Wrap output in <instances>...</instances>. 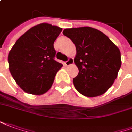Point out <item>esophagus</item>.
I'll list each match as a JSON object with an SVG mask.
<instances>
[{"mask_svg": "<svg viewBox=\"0 0 132 132\" xmlns=\"http://www.w3.org/2000/svg\"><path fill=\"white\" fill-rule=\"evenodd\" d=\"M74 63V61H73V58H69L68 59V61H66V62H64V64L66 65V66H70V65H73Z\"/></svg>", "mask_w": 132, "mask_h": 132, "instance_id": "34e87169", "label": "esophagus"}]
</instances>
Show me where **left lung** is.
<instances>
[{
	"instance_id": "8db88e82",
	"label": "left lung",
	"mask_w": 132,
	"mask_h": 132,
	"mask_svg": "<svg viewBox=\"0 0 132 132\" xmlns=\"http://www.w3.org/2000/svg\"><path fill=\"white\" fill-rule=\"evenodd\" d=\"M63 34L76 47L74 63L78 68L73 85L87 97L100 96L111 87L120 69V51L108 36L89 26L66 29Z\"/></svg>"
}]
</instances>
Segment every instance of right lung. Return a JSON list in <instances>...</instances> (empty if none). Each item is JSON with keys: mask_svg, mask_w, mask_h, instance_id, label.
I'll use <instances>...</instances> for the list:
<instances>
[{"mask_svg": "<svg viewBox=\"0 0 132 132\" xmlns=\"http://www.w3.org/2000/svg\"><path fill=\"white\" fill-rule=\"evenodd\" d=\"M62 29L47 23L34 26L19 38L8 54L9 70L25 92L41 95L51 88L63 66L54 58V42Z\"/></svg>", "mask_w": 132, "mask_h": 132, "instance_id": "right-lung-1", "label": "right lung"}]
</instances>
